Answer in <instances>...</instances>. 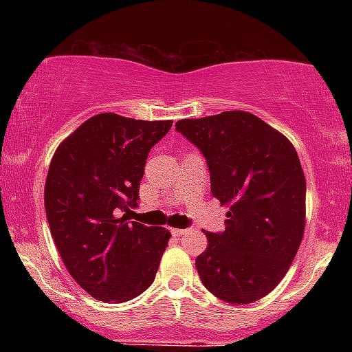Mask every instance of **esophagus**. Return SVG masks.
I'll return each mask as SVG.
<instances>
[{
  "instance_id": "34e87169",
  "label": "esophagus",
  "mask_w": 352,
  "mask_h": 352,
  "mask_svg": "<svg viewBox=\"0 0 352 352\" xmlns=\"http://www.w3.org/2000/svg\"><path fill=\"white\" fill-rule=\"evenodd\" d=\"M170 233L173 236H180V235H184V233H187V230H185V228H172Z\"/></svg>"
}]
</instances>
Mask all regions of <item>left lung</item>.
Wrapping results in <instances>:
<instances>
[{"label":"left lung","instance_id":"obj_1","mask_svg":"<svg viewBox=\"0 0 352 352\" xmlns=\"http://www.w3.org/2000/svg\"><path fill=\"white\" fill-rule=\"evenodd\" d=\"M177 132L204 153L212 195L228 205L225 230L207 232L195 260L218 300L248 305L285 278L305 232L306 180L293 144L260 117L227 111L182 119Z\"/></svg>","mask_w":352,"mask_h":352}]
</instances>
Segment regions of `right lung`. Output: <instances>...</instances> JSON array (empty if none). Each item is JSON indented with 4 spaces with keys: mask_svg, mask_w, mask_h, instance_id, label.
<instances>
[{
    "mask_svg": "<svg viewBox=\"0 0 352 352\" xmlns=\"http://www.w3.org/2000/svg\"><path fill=\"white\" fill-rule=\"evenodd\" d=\"M172 124L104 112L52 155L44 187L52 240L71 276L96 300L125 302L155 280L170 232L119 213L139 204L145 160Z\"/></svg>",
    "mask_w": 352,
    "mask_h": 352,
    "instance_id": "right-lung-1",
    "label": "right lung"
}]
</instances>
